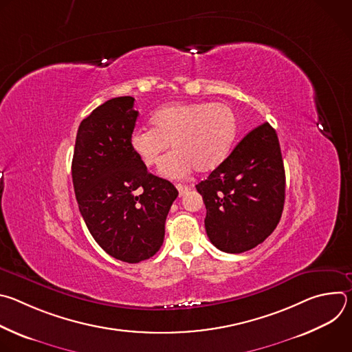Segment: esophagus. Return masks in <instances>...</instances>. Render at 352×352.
<instances>
[{
    "mask_svg": "<svg viewBox=\"0 0 352 352\" xmlns=\"http://www.w3.org/2000/svg\"><path fill=\"white\" fill-rule=\"evenodd\" d=\"M177 189H178V193H179V196H182L185 192H188L189 189H190V186H188V185H181V184H178L177 185Z\"/></svg>",
    "mask_w": 352,
    "mask_h": 352,
    "instance_id": "obj_1",
    "label": "esophagus"
}]
</instances>
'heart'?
I'll list each match as a JSON object with an SVG mask.
<instances>
[{
  "mask_svg": "<svg viewBox=\"0 0 352 352\" xmlns=\"http://www.w3.org/2000/svg\"><path fill=\"white\" fill-rule=\"evenodd\" d=\"M152 128H136L129 146L146 166L160 163L167 148L174 152L164 160L160 174L181 178L193 168L209 173L227 157L236 135V117L224 103H171L156 110Z\"/></svg>",
  "mask_w": 352,
  "mask_h": 352,
  "instance_id": "b5f03b06",
  "label": "heart"
}]
</instances>
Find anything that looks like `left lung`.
Segmentation results:
<instances>
[{"instance_id": "1", "label": "left lung", "mask_w": 352, "mask_h": 352, "mask_svg": "<svg viewBox=\"0 0 352 352\" xmlns=\"http://www.w3.org/2000/svg\"><path fill=\"white\" fill-rule=\"evenodd\" d=\"M206 206L210 242L227 254L262 243L277 227L285 173L276 131L265 122L243 136L230 156L196 185Z\"/></svg>"}]
</instances>
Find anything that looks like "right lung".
Wrapping results in <instances>:
<instances>
[{
  "label": "right lung",
  "mask_w": 352,
  "mask_h": 352,
  "mask_svg": "<svg viewBox=\"0 0 352 352\" xmlns=\"http://www.w3.org/2000/svg\"><path fill=\"white\" fill-rule=\"evenodd\" d=\"M131 96L107 100L78 129L72 181L79 212L94 241L126 263L156 255L178 196L175 186L147 173L129 146L139 113Z\"/></svg>",
  "instance_id": "1"
}]
</instances>
